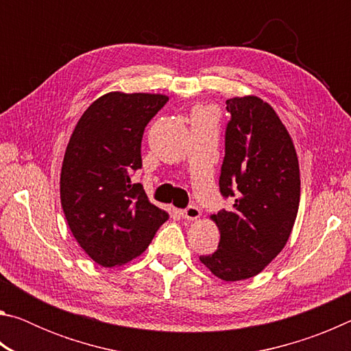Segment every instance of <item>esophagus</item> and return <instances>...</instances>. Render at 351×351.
I'll list each match as a JSON object with an SVG mask.
<instances>
[{
    "label": "esophagus",
    "instance_id": "esophagus-1",
    "mask_svg": "<svg viewBox=\"0 0 351 351\" xmlns=\"http://www.w3.org/2000/svg\"><path fill=\"white\" fill-rule=\"evenodd\" d=\"M180 213L184 219H187V221H195V219H198L201 217V210L197 206H189L187 209H182Z\"/></svg>",
    "mask_w": 351,
    "mask_h": 351
}]
</instances>
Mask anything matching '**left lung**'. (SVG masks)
<instances>
[{"label": "left lung", "mask_w": 351, "mask_h": 351, "mask_svg": "<svg viewBox=\"0 0 351 351\" xmlns=\"http://www.w3.org/2000/svg\"><path fill=\"white\" fill-rule=\"evenodd\" d=\"M230 121L219 175L230 210L210 219L219 230L218 249L199 260L226 282L257 276L287 245L300 201L299 159L274 108L257 96L226 100Z\"/></svg>", "instance_id": "8db88e82"}]
</instances>
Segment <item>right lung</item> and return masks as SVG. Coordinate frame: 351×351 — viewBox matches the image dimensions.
<instances>
[{
  "mask_svg": "<svg viewBox=\"0 0 351 351\" xmlns=\"http://www.w3.org/2000/svg\"><path fill=\"white\" fill-rule=\"evenodd\" d=\"M167 100L165 94L106 93L88 106L69 138L62 207L77 243L105 268L139 257L169 219L132 181L142 167L145 125Z\"/></svg>",
  "mask_w": 351,
  "mask_h": 351,
  "instance_id": "obj_1",
  "label": "right lung"
}]
</instances>
